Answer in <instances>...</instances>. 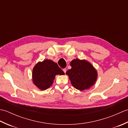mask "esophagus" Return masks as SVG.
<instances>
[{
    "label": "esophagus",
    "mask_w": 128,
    "mask_h": 128,
    "mask_svg": "<svg viewBox=\"0 0 128 128\" xmlns=\"http://www.w3.org/2000/svg\"><path fill=\"white\" fill-rule=\"evenodd\" d=\"M62 70H63V72H64L65 73H66V68L63 69H62Z\"/></svg>",
    "instance_id": "1"
}]
</instances>
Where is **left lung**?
<instances>
[{"mask_svg": "<svg viewBox=\"0 0 128 128\" xmlns=\"http://www.w3.org/2000/svg\"><path fill=\"white\" fill-rule=\"evenodd\" d=\"M72 68L68 70L66 74L68 76L72 85L80 91L89 89L97 80L98 74L96 69L85 59H73L70 62Z\"/></svg>", "mask_w": 128, "mask_h": 128, "instance_id": "8db88e82", "label": "left lung"}]
</instances>
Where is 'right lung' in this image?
<instances>
[{"instance_id":"obj_1","label":"right lung","mask_w":128,"mask_h":128,"mask_svg":"<svg viewBox=\"0 0 128 128\" xmlns=\"http://www.w3.org/2000/svg\"><path fill=\"white\" fill-rule=\"evenodd\" d=\"M65 73L56 62L50 59H45L35 65L32 70V82L38 88L45 90L52 85L56 75Z\"/></svg>"}]
</instances>
